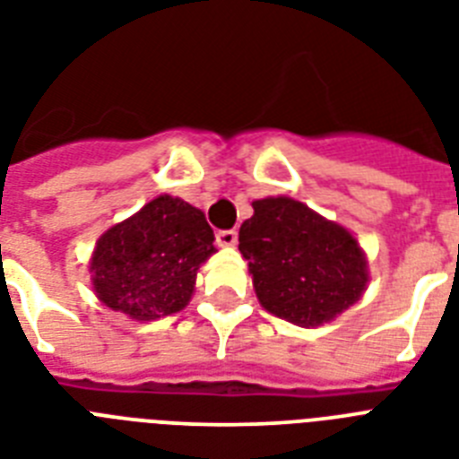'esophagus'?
Returning a JSON list of instances; mask_svg holds the SVG:
<instances>
[{"instance_id": "esophagus-1", "label": "esophagus", "mask_w": 459, "mask_h": 459, "mask_svg": "<svg viewBox=\"0 0 459 459\" xmlns=\"http://www.w3.org/2000/svg\"><path fill=\"white\" fill-rule=\"evenodd\" d=\"M236 242H238L236 230H219L217 233L219 247H236Z\"/></svg>"}]
</instances>
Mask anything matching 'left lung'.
Here are the masks:
<instances>
[{"label":"left lung","instance_id":"1","mask_svg":"<svg viewBox=\"0 0 459 459\" xmlns=\"http://www.w3.org/2000/svg\"><path fill=\"white\" fill-rule=\"evenodd\" d=\"M252 207L238 249L268 314L318 327L363 297L370 273L351 230L288 195L262 197Z\"/></svg>","mask_w":459,"mask_h":459}]
</instances>
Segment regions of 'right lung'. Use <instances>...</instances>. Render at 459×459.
I'll use <instances>...</instances> for the list:
<instances>
[{
    "instance_id": "right-lung-1",
    "label": "right lung",
    "mask_w": 459,
    "mask_h": 459,
    "mask_svg": "<svg viewBox=\"0 0 459 459\" xmlns=\"http://www.w3.org/2000/svg\"><path fill=\"white\" fill-rule=\"evenodd\" d=\"M214 249L204 212L165 193L96 240L91 288L100 304L141 323L178 314Z\"/></svg>"
}]
</instances>
